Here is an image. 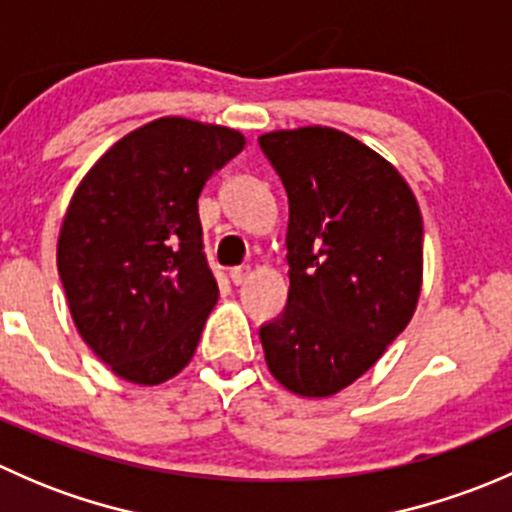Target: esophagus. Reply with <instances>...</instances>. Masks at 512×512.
<instances>
[{
	"mask_svg": "<svg viewBox=\"0 0 512 512\" xmlns=\"http://www.w3.org/2000/svg\"><path fill=\"white\" fill-rule=\"evenodd\" d=\"M250 267H232L230 270V280H232V285H245L247 280H250Z\"/></svg>",
	"mask_w": 512,
	"mask_h": 512,
	"instance_id": "obj_1",
	"label": "esophagus"
}]
</instances>
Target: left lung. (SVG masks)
<instances>
[{
  "instance_id": "obj_1",
  "label": "left lung",
  "mask_w": 512,
  "mask_h": 512,
  "mask_svg": "<svg viewBox=\"0 0 512 512\" xmlns=\"http://www.w3.org/2000/svg\"><path fill=\"white\" fill-rule=\"evenodd\" d=\"M289 200L287 307L260 327L272 376L322 399L359 379L414 317L421 210L399 170L322 126L257 138Z\"/></svg>"
}]
</instances>
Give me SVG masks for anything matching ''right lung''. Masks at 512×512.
Wrapping results in <instances>:
<instances>
[{"label":"right lung","mask_w":512,"mask_h":512,"mask_svg":"<svg viewBox=\"0 0 512 512\" xmlns=\"http://www.w3.org/2000/svg\"><path fill=\"white\" fill-rule=\"evenodd\" d=\"M242 148L232 128L158 118L113 143L76 188L59 277L79 334L121 379L156 386L193 359L218 302L198 198Z\"/></svg>","instance_id":"right-lung-1"}]
</instances>
